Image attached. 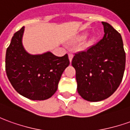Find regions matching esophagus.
I'll return each mask as SVG.
<instances>
[{"mask_svg":"<svg viewBox=\"0 0 130 130\" xmlns=\"http://www.w3.org/2000/svg\"><path fill=\"white\" fill-rule=\"evenodd\" d=\"M73 54L72 53H69L68 54V57H69V60H70V62H72V58H73Z\"/></svg>","mask_w":130,"mask_h":130,"instance_id":"esophagus-1","label":"esophagus"}]
</instances>
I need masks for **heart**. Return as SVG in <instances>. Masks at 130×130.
Listing matches in <instances>:
<instances>
[{"mask_svg": "<svg viewBox=\"0 0 130 130\" xmlns=\"http://www.w3.org/2000/svg\"><path fill=\"white\" fill-rule=\"evenodd\" d=\"M86 37H87V34H84V35H83L82 37H81V39H84V38H86Z\"/></svg>", "mask_w": 130, "mask_h": 130, "instance_id": "1", "label": "heart"}]
</instances>
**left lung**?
<instances>
[{
  "label": "left lung",
  "mask_w": 130,
  "mask_h": 130,
  "mask_svg": "<svg viewBox=\"0 0 130 130\" xmlns=\"http://www.w3.org/2000/svg\"><path fill=\"white\" fill-rule=\"evenodd\" d=\"M103 39L87 51L74 53L77 91L84 99L96 102L108 98L118 88L125 72L126 56L120 34L107 22Z\"/></svg>",
  "instance_id": "obj_1"
}]
</instances>
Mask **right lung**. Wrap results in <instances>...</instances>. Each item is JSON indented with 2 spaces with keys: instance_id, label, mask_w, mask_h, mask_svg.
<instances>
[{
  "instance_id": "obj_1",
  "label": "right lung",
  "mask_w": 130,
  "mask_h": 130,
  "mask_svg": "<svg viewBox=\"0 0 130 130\" xmlns=\"http://www.w3.org/2000/svg\"><path fill=\"white\" fill-rule=\"evenodd\" d=\"M24 27L15 32L6 51L5 71L12 86L31 100H46L56 93L62 72L70 64L68 54L62 57L51 52L30 55L24 49Z\"/></svg>"
}]
</instances>
